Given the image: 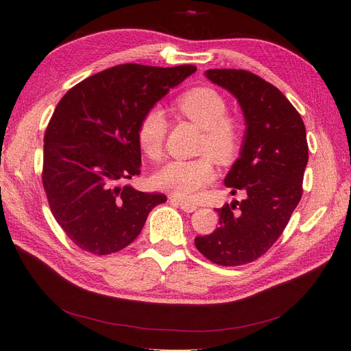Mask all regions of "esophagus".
<instances>
[{
	"label": "esophagus",
	"mask_w": 351,
	"mask_h": 351,
	"mask_svg": "<svg viewBox=\"0 0 351 351\" xmlns=\"http://www.w3.org/2000/svg\"><path fill=\"white\" fill-rule=\"evenodd\" d=\"M171 202H174V204H177V205H180V208H182L184 212H195L197 209L196 204H193V202L177 199V197H173Z\"/></svg>",
	"instance_id": "1"
}]
</instances>
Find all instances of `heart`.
<instances>
[{"mask_svg": "<svg viewBox=\"0 0 351 351\" xmlns=\"http://www.w3.org/2000/svg\"><path fill=\"white\" fill-rule=\"evenodd\" d=\"M173 110L202 129L197 152L204 155L171 161L155 174L154 183L177 197L192 199L214 182L215 167L211 156L222 165L237 158L243 143V127L236 115L227 112L228 102L224 95L210 86L192 88L178 95ZM165 134L164 112L158 108L147 110L136 129L137 143L147 158L158 161L162 156Z\"/></svg>", "mask_w": 351, "mask_h": 351, "instance_id": "heart-1", "label": "heart"}]
</instances>
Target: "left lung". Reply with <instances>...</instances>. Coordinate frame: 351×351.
I'll list each match as a JSON object with an SVG mask.
<instances>
[{"label":"left lung","mask_w":351,"mask_h":351,"mask_svg":"<svg viewBox=\"0 0 351 351\" xmlns=\"http://www.w3.org/2000/svg\"><path fill=\"white\" fill-rule=\"evenodd\" d=\"M206 77L239 99L246 119L240 158L224 183L244 199L218 208L219 227L195 239L196 249L222 267L250 263L267 253L303 195L309 158L306 127L291 102L247 70L210 69Z\"/></svg>","instance_id":"obj_1"}]
</instances>
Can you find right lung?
Here are the masks:
<instances>
[{"instance_id": "right-lung-1", "label": "right lung", "mask_w": 351, "mask_h": 351, "mask_svg": "<svg viewBox=\"0 0 351 351\" xmlns=\"http://www.w3.org/2000/svg\"><path fill=\"white\" fill-rule=\"evenodd\" d=\"M195 70L120 64L60 99L44 136L42 184L58 226L84 252L101 256L127 247L167 202L121 183L141 174V117Z\"/></svg>"}]
</instances>
